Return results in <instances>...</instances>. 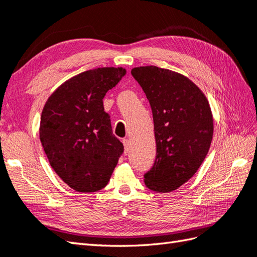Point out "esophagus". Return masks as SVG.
<instances>
[{
  "label": "esophagus",
  "mask_w": 257,
  "mask_h": 257,
  "mask_svg": "<svg viewBox=\"0 0 257 257\" xmlns=\"http://www.w3.org/2000/svg\"><path fill=\"white\" fill-rule=\"evenodd\" d=\"M122 144H123V147H124V154H128L129 150H130V141L128 139H123Z\"/></svg>",
  "instance_id": "34e87169"
}]
</instances>
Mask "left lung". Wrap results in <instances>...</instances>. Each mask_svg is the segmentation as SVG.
<instances>
[{
  "label": "left lung",
  "mask_w": 257,
  "mask_h": 257,
  "mask_svg": "<svg viewBox=\"0 0 257 257\" xmlns=\"http://www.w3.org/2000/svg\"><path fill=\"white\" fill-rule=\"evenodd\" d=\"M149 100L157 144L156 161L145 173L147 188L171 192L194 176L209 152L211 108L198 86L183 75L157 66L132 70Z\"/></svg>",
  "instance_id": "obj_1"
}]
</instances>
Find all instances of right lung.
Instances as JSON below:
<instances>
[{
    "instance_id": "1",
    "label": "right lung",
    "mask_w": 257,
    "mask_h": 257,
    "mask_svg": "<svg viewBox=\"0 0 257 257\" xmlns=\"http://www.w3.org/2000/svg\"><path fill=\"white\" fill-rule=\"evenodd\" d=\"M124 74L121 67H102L76 75L53 92L42 111L40 139L48 161L77 192L105 188L123 154L102 99Z\"/></svg>"
}]
</instances>
